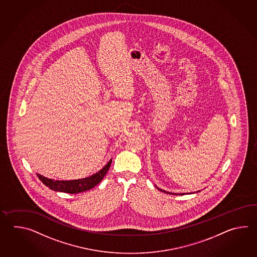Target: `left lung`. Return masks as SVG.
I'll return each mask as SVG.
<instances>
[{"label":"left lung","mask_w":257,"mask_h":257,"mask_svg":"<svg viewBox=\"0 0 257 257\" xmlns=\"http://www.w3.org/2000/svg\"><path fill=\"white\" fill-rule=\"evenodd\" d=\"M164 192H165V193H168V192H166V191H164ZM168 194H169V193H168ZM170 194H173V193H170ZM173 195H176V194H173ZM182 195H183V194H182Z\"/></svg>","instance_id":"1"}]
</instances>
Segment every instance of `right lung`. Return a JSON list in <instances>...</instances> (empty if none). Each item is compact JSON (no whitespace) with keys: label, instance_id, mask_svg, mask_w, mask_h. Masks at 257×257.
<instances>
[{"label":"right lung","instance_id":"right-lung-1","mask_svg":"<svg viewBox=\"0 0 257 257\" xmlns=\"http://www.w3.org/2000/svg\"><path fill=\"white\" fill-rule=\"evenodd\" d=\"M111 162L112 161H109V163L106 164L103 169L100 170L98 173L94 174L92 176L82 178V179H78V180L55 181L49 179L47 177H44L40 175H38V177L45 186H48L51 190L64 192V193H69V194L81 193V192L89 190L96 185H98L99 183L104 178V175H106L107 171L109 170Z\"/></svg>","mask_w":257,"mask_h":257}]
</instances>
